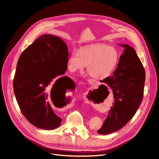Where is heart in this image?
Listing matches in <instances>:
<instances>
[{
    "label": "heart",
    "mask_w": 159,
    "mask_h": 159,
    "mask_svg": "<svg viewBox=\"0 0 159 159\" xmlns=\"http://www.w3.org/2000/svg\"><path fill=\"white\" fill-rule=\"evenodd\" d=\"M119 61L117 51L106 44L83 47L73 50L67 60V69L71 72L83 70L87 66V73L92 78L101 80L110 76Z\"/></svg>",
    "instance_id": "obj_1"
}]
</instances>
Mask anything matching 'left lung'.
Segmentation results:
<instances>
[{
    "label": "left lung",
    "instance_id": "1",
    "mask_svg": "<svg viewBox=\"0 0 159 159\" xmlns=\"http://www.w3.org/2000/svg\"><path fill=\"white\" fill-rule=\"evenodd\" d=\"M113 76L102 80L113 91L114 101L101 128L99 134L115 132L125 126L135 114L144 94L145 71L135 51L127 44Z\"/></svg>",
    "mask_w": 159,
    "mask_h": 159
}]
</instances>
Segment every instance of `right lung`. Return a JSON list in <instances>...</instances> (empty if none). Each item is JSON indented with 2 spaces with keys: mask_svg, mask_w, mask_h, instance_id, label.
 <instances>
[{
  "mask_svg": "<svg viewBox=\"0 0 159 159\" xmlns=\"http://www.w3.org/2000/svg\"><path fill=\"white\" fill-rule=\"evenodd\" d=\"M68 57L67 45L62 39L43 34L28 46L18 60L14 93L22 113L36 128L54 129L61 123L51 100L65 98L74 89L72 80L63 76Z\"/></svg>",
  "mask_w": 159,
  "mask_h": 159,
  "instance_id": "obj_1",
  "label": "right lung"
}]
</instances>
